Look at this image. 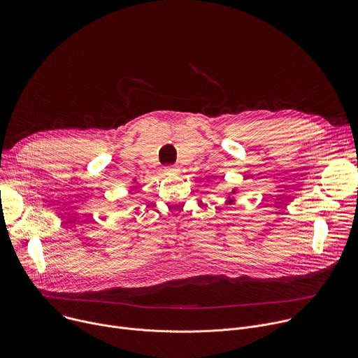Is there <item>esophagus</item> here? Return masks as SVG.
Masks as SVG:
<instances>
[{
  "label": "esophagus",
  "instance_id": "obj_1",
  "mask_svg": "<svg viewBox=\"0 0 358 358\" xmlns=\"http://www.w3.org/2000/svg\"><path fill=\"white\" fill-rule=\"evenodd\" d=\"M164 173H166V174H174V173H177V167H174V166H166V167H164Z\"/></svg>",
  "mask_w": 358,
  "mask_h": 358
}]
</instances>
